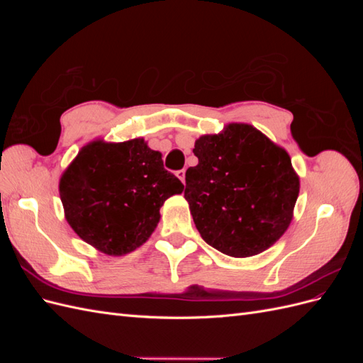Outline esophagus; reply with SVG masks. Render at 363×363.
I'll list each match as a JSON object with an SVG mask.
<instances>
[{
    "mask_svg": "<svg viewBox=\"0 0 363 363\" xmlns=\"http://www.w3.org/2000/svg\"><path fill=\"white\" fill-rule=\"evenodd\" d=\"M175 175H177V177L182 180V183H184V177H186V171L184 169L177 171V172H175Z\"/></svg>",
    "mask_w": 363,
    "mask_h": 363,
    "instance_id": "obj_1",
    "label": "esophagus"
}]
</instances>
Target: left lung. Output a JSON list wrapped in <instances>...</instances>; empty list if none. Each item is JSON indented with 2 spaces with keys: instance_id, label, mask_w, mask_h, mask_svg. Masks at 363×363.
Here are the masks:
<instances>
[{
  "instance_id": "1",
  "label": "left lung",
  "mask_w": 363,
  "mask_h": 363,
  "mask_svg": "<svg viewBox=\"0 0 363 363\" xmlns=\"http://www.w3.org/2000/svg\"><path fill=\"white\" fill-rule=\"evenodd\" d=\"M199 164L186 171L184 199L208 245L232 257L269 248L286 232L300 179L286 150L250 124L195 140Z\"/></svg>"
}]
</instances>
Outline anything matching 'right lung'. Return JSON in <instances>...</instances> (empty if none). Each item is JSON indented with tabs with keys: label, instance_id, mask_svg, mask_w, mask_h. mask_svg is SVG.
<instances>
[{
	"label": "right lung",
	"instance_id": "1",
	"mask_svg": "<svg viewBox=\"0 0 363 363\" xmlns=\"http://www.w3.org/2000/svg\"><path fill=\"white\" fill-rule=\"evenodd\" d=\"M183 189V183L163 168L160 152L144 139L91 142L59 183L68 224L84 242L108 256H124L147 242L164 200Z\"/></svg>",
	"mask_w": 363,
	"mask_h": 363
}]
</instances>
